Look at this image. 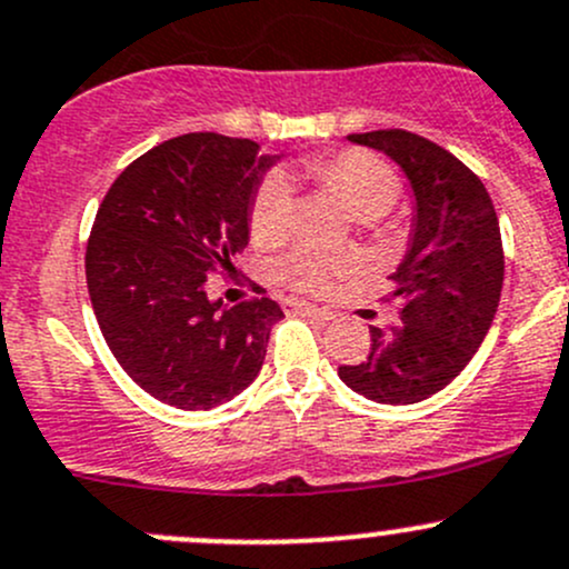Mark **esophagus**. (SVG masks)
Here are the masks:
<instances>
[{
	"instance_id": "esophagus-1",
	"label": "esophagus",
	"mask_w": 569,
	"mask_h": 569,
	"mask_svg": "<svg viewBox=\"0 0 569 569\" xmlns=\"http://www.w3.org/2000/svg\"><path fill=\"white\" fill-rule=\"evenodd\" d=\"M283 310H286V313L310 316V319H319V321H330L332 319V313L327 308H316V305L300 302V300H286L283 302Z\"/></svg>"
}]
</instances>
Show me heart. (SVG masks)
I'll return each mask as SVG.
<instances>
[{"label":"heart","instance_id":"b5f03b06","mask_svg":"<svg viewBox=\"0 0 569 569\" xmlns=\"http://www.w3.org/2000/svg\"><path fill=\"white\" fill-rule=\"evenodd\" d=\"M305 177L321 188L332 190L349 204L360 220H376L387 214L400 199V179L387 163L362 149H349L335 158L313 160L305 166ZM295 212L291 188L283 177L269 174L259 184L250 204V234L256 242H269L286 234ZM355 269L346 256L319 253L310 248H297L278 261V274L291 289L308 295H325L340 278Z\"/></svg>","mask_w":569,"mask_h":569}]
</instances>
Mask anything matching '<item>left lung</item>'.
I'll return each instance as SVG.
<instances>
[{
  "label": "left lung",
  "mask_w": 569,
  "mask_h": 569,
  "mask_svg": "<svg viewBox=\"0 0 569 569\" xmlns=\"http://www.w3.org/2000/svg\"><path fill=\"white\" fill-rule=\"evenodd\" d=\"M403 169L415 190L411 242L390 274L400 325L370 327V355L338 376L376 403H420L445 390L480 349L505 283L499 218L480 177L409 130L351 133Z\"/></svg>",
  "instance_id": "obj_1"
}]
</instances>
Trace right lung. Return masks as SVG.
Listing matches in <instances>:
<instances>
[{
	"label": "right lung",
	"mask_w": 569,
	"mask_h": 569,
	"mask_svg": "<svg viewBox=\"0 0 569 569\" xmlns=\"http://www.w3.org/2000/svg\"><path fill=\"white\" fill-rule=\"evenodd\" d=\"M259 143L220 133L169 139L122 171L94 214L87 289L124 373L177 409H214L264 365L283 310L269 297L223 308L207 278L248 244Z\"/></svg>",
	"instance_id": "add662e5"
}]
</instances>
